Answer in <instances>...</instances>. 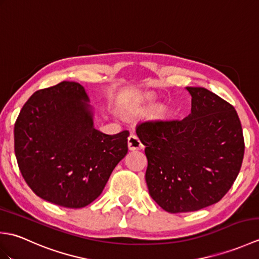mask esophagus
Masks as SVG:
<instances>
[{
    "instance_id": "1",
    "label": "esophagus",
    "mask_w": 259,
    "mask_h": 259,
    "mask_svg": "<svg viewBox=\"0 0 259 259\" xmlns=\"http://www.w3.org/2000/svg\"><path fill=\"white\" fill-rule=\"evenodd\" d=\"M128 147L130 150H139L144 147V145L141 144V141L139 140L138 137H137V135L131 134L128 138Z\"/></svg>"
}]
</instances>
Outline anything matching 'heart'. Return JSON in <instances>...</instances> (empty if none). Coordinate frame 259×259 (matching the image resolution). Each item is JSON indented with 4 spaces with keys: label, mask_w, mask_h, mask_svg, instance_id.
I'll return each mask as SVG.
<instances>
[{
    "label": "heart",
    "mask_w": 259,
    "mask_h": 259,
    "mask_svg": "<svg viewBox=\"0 0 259 259\" xmlns=\"http://www.w3.org/2000/svg\"><path fill=\"white\" fill-rule=\"evenodd\" d=\"M135 111H139V109H135Z\"/></svg>",
    "instance_id": "obj_1"
}]
</instances>
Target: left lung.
<instances>
[{
  "label": "left lung",
  "instance_id": "1",
  "mask_svg": "<svg viewBox=\"0 0 259 259\" xmlns=\"http://www.w3.org/2000/svg\"><path fill=\"white\" fill-rule=\"evenodd\" d=\"M191 112L183 120H151L136 133L148 159L151 198L171 213L218 202L243 163L245 142L235 108L205 88L187 87Z\"/></svg>",
  "mask_w": 259,
  "mask_h": 259
}]
</instances>
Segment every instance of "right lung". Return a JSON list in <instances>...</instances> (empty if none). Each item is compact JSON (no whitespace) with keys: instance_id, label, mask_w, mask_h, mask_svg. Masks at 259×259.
Segmentation results:
<instances>
[{"instance_id":"right-lung-1","label":"right lung","mask_w":259,"mask_h":259,"mask_svg":"<svg viewBox=\"0 0 259 259\" xmlns=\"http://www.w3.org/2000/svg\"><path fill=\"white\" fill-rule=\"evenodd\" d=\"M87 101L80 83L60 82L33 93L14 124L22 177L36 196L61 207L82 208L96 200L128 152L129 131L97 130Z\"/></svg>"}]
</instances>
